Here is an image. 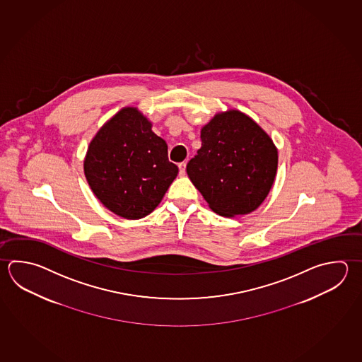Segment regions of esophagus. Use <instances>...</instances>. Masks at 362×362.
Instances as JSON below:
<instances>
[{
    "label": "esophagus",
    "instance_id": "obj_1",
    "mask_svg": "<svg viewBox=\"0 0 362 362\" xmlns=\"http://www.w3.org/2000/svg\"><path fill=\"white\" fill-rule=\"evenodd\" d=\"M177 166H179V174L180 175H185V166H187V164L185 163H180Z\"/></svg>",
    "mask_w": 362,
    "mask_h": 362
}]
</instances>
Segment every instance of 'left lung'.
<instances>
[{
    "instance_id": "obj_1",
    "label": "left lung",
    "mask_w": 362,
    "mask_h": 362,
    "mask_svg": "<svg viewBox=\"0 0 362 362\" xmlns=\"http://www.w3.org/2000/svg\"><path fill=\"white\" fill-rule=\"evenodd\" d=\"M202 146L187 174L212 211L232 218L255 211L267 198L278 168V151L251 117L230 110L201 130Z\"/></svg>"
}]
</instances>
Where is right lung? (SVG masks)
I'll return each mask as SVG.
<instances>
[{
  "label": "right lung",
  "instance_id": "1",
  "mask_svg": "<svg viewBox=\"0 0 362 362\" xmlns=\"http://www.w3.org/2000/svg\"><path fill=\"white\" fill-rule=\"evenodd\" d=\"M134 107L120 110L89 144L84 174L103 205L136 220L156 209L177 175L168 146Z\"/></svg>",
  "mask_w": 362,
  "mask_h": 362
}]
</instances>
